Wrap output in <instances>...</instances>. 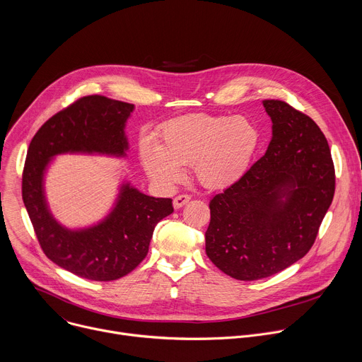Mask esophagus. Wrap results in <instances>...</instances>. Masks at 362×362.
I'll return each instance as SVG.
<instances>
[{
    "instance_id": "1",
    "label": "esophagus",
    "mask_w": 362,
    "mask_h": 362,
    "mask_svg": "<svg viewBox=\"0 0 362 362\" xmlns=\"http://www.w3.org/2000/svg\"><path fill=\"white\" fill-rule=\"evenodd\" d=\"M190 194H187V193H182V194H177L176 197H175V200H173V206L176 209H179V208H182V206L186 203V202H189L190 200Z\"/></svg>"
}]
</instances>
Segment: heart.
I'll return each instance as SVG.
<instances>
[{
	"label": "heart",
	"mask_w": 362,
	"mask_h": 362,
	"mask_svg": "<svg viewBox=\"0 0 362 362\" xmlns=\"http://www.w3.org/2000/svg\"><path fill=\"white\" fill-rule=\"evenodd\" d=\"M259 141V130L247 119L187 115L165 124L156 144L144 140L140 159L158 180L176 182L182 168L193 165L203 186L223 189L246 173Z\"/></svg>",
	"instance_id": "b5f03b06"
}]
</instances>
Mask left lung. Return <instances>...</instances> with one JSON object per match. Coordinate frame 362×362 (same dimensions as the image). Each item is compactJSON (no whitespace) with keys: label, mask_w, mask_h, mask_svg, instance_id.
I'll list each match as a JSON object with an SVG mask.
<instances>
[{"label":"left lung","mask_w":362,"mask_h":362,"mask_svg":"<svg viewBox=\"0 0 362 362\" xmlns=\"http://www.w3.org/2000/svg\"><path fill=\"white\" fill-rule=\"evenodd\" d=\"M272 120L267 153L211 200L206 255L223 274L256 281L313 247L335 193V168L318 124L282 100H264Z\"/></svg>","instance_id":"1"}]
</instances>
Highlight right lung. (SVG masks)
<instances>
[{"instance_id": "1", "label": "right lung", "mask_w": 362, "mask_h": 362, "mask_svg": "<svg viewBox=\"0 0 362 362\" xmlns=\"http://www.w3.org/2000/svg\"><path fill=\"white\" fill-rule=\"evenodd\" d=\"M133 105L86 95L49 117L33 137L23 170V200L37 240L56 265L91 281H116L144 259L154 226L173 212L172 199L123 186L116 208L100 225L67 230L51 218L42 192L49 158L67 151L124 154V123Z\"/></svg>"}]
</instances>
